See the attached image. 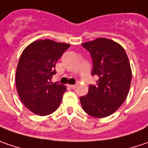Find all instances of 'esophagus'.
<instances>
[{"label": "esophagus", "instance_id": "obj_1", "mask_svg": "<svg viewBox=\"0 0 148 148\" xmlns=\"http://www.w3.org/2000/svg\"><path fill=\"white\" fill-rule=\"evenodd\" d=\"M68 87H69V89H72V90H74V89H75L76 85H74V84H69V85H68Z\"/></svg>", "mask_w": 148, "mask_h": 148}]
</instances>
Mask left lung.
<instances>
[{
  "label": "left lung",
  "instance_id": "left-lung-1",
  "mask_svg": "<svg viewBox=\"0 0 148 148\" xmlns=\"http://www.w3.org/2000/svg\"><path fill=\"white\" fill-rule=\"evenodd\" d=\"M92 58V75H97L96 84H90L86 95L79 98L84 110L95 118L113 114L126 100L132 69L125 49L107 38H97L83 43Z\"/></svg>",
  "mask_w": 148,
  "mask_h": 148
}]
</instances>
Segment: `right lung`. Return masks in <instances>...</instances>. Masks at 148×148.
Wrapping results in <instances>:
<instances>
[{
    "mask_svg": "<svg viewBox=\"0 0 148 148\" xmlns=\"http://www.w3.org/2000/svg\"><path fill=\"white\" fill-rule=\"evenodd\" d=\"M70 47L53 40H37L22 52L16 72V85L24 106L39 116H48L59 106L66 87L51 82L57 61Z\"/></svg>",
    "mask_w": 148,
    "mask_h": 148,
    "instance_id": "right-lung-1",
    "label": "right lung"
}]
</instances>
